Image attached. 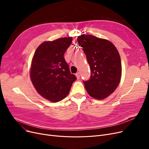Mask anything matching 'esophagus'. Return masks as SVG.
Listing matches in <instances>:
<instances>
[{"label": "esophagus", "instance_id": "1", "mask_svg": "<svg viewBox=\"0 0 149 149\" xmlns=\"http://www.w3.org/2000/svg\"><path fill=\"white\" fill-rule=\"evenodd\" d=\"M75 75H76V77H77V78L78 79H80V73H79V72H77V73L75 74Z\"/></svg>", "mask_w": 149, "mask_h": 149}]
</instances>
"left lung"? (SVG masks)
I'll list each match as a JSON object with an SVG mask.
<instances>
[{"mask_svg": "<svg viewBox=\"0 0 149 149\" xmlns=\"http://www.w3.org/2000/svg\"><path fill=\"white\" fill-rule=\"evenodd\" d=\"M77 41L86 56L91 68L90 79L84 81L89 95L97 100L110 95L118 87L121 77V62L114 45L107 40L82 34Z\"/></svg>", "mask_w": 149, "mask_h": 149, "instance_id": "8db88e82", "label": "left lung"}]
</instances>
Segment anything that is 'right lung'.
Listing matches in <instances>:
<instances>
[{"label": "right lung", "mask_w": 149, "mask_h": 149, "mask_svg": "<svg viewBox=\"0 0 149 149\" xmlns=\"http://www.w3.org/2000/svg\"><path fill=\"white\" fill-rule=\"evenodd\" d=\"M72 38L46 41L38 46L31 63L30 77L37 92L52 102L64 99L76 80L64 58Z\"/></svg>", "instance_id": "add662e5"}]
</instances>
